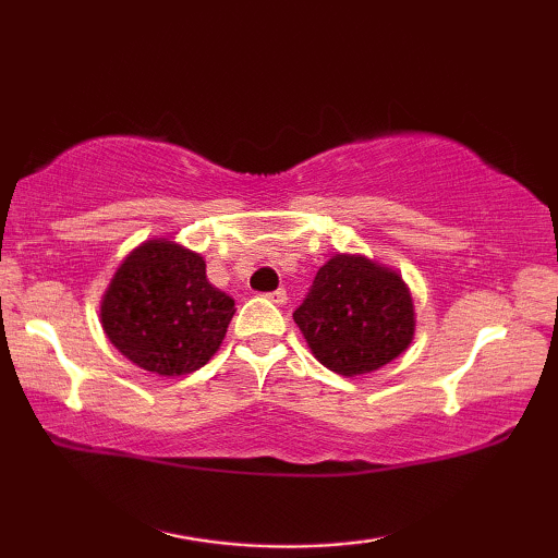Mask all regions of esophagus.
<instances>
[{
	"mask_svg": "<svg viewBox=\"0 0 558 558\" xmlns=\"http://www.w3.org/2000/svg\"><path fill=\"white\" fill-rule=\"evenodd\" d=\"M270 302H276V305H286L288 302V292L282 290V288H278V290H272V292H268L266 295Z\"/></svg>",
	"mask_w": 558,
	"mask_h": 558,
	"instance_id": "obj_1",
	"label": "esophagus"
}]
</instances>
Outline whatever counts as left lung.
Instances as JSON below:
<instances>
[{"label": "left lung", "instance_id": "obj_1", "mask_svg": "<svg viewBox=\"0 0 558 558\" xmlns=\"http://www.w3.org/2000/svg\"><path fill=\"white\" fill-rule=\"evenodd\" d=\"M292 319L317 362L342 376L393 362L415 329L411 290L399 272L349 253H337L317 270Z\"/></svg>", "mask_w": 558, "mask_h": 558}]
</instances>
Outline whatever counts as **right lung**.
<instances>
[{"mask_svg":"<svg viewBox=\"0 0 558 558\" xmlns=\"http://www.w3.org/2000/svg\"><path fill=\"white\" fill-rule=\"evenodd\" d=\"M233 300L206 280L199 253L153 239L120 263L100 302L112 344L140 369L192 374L219 352Z\"/></svg>","mask_w":558,"mask_h":558,"instance_id":"1","label":"right lung"}]
</instances>
